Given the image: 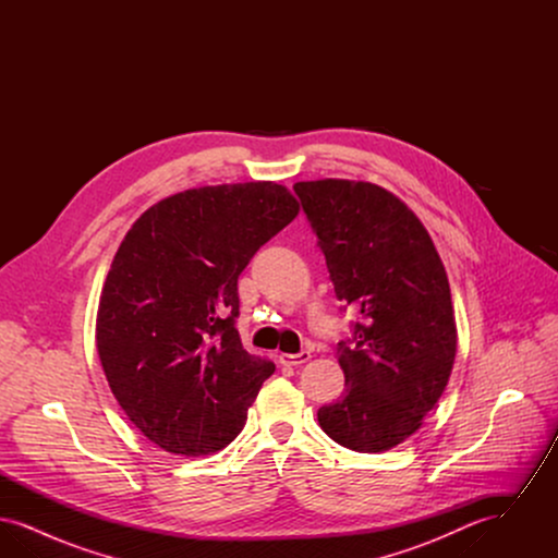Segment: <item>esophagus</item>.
<instances>
[{"label": "esophagus", "mask_w": 558, "mask_h": 558, "mask_svg": "<svg viewBox=\"0 0 558 558\" xmlns=\"http://www.w3.org/2000/svg\"><path fill=\"white\" fill-rule=\"evenodd\" d=\"M312 353L310 351H301V353H280V362L284 366H301L305 362H310Z\"/></svg>", "instance_id": "1"}]
</instances>
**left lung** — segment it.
Masks as SVG:
<instances>
[{"label":"left lung","instance_id":"8db88e82","mask_svg":"<svg viewBox=\"0 0 558 558\" xmlns=\"http://www.w3.org/2000/svg\"><path fill=\"white\" fill-rule=\"evenodd\" d=\"M294 192L337 299L362 314L337 349L345 396L319 408V426L349 450H391L450 380L458 332L446 267L421 219L385 187L328 178Z\"/></svg>","mask_w":558,"mask_h":558}]
</instances>
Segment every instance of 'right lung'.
I'll return each instance as SVG.
<instances>
[{
	"label": "right lung",
	"mask_w": 558,
	"mask_h": 558,
	"mask_svg": "<svg viewBox=\"0 0 558 558\" xmlns=\"http://www.w3.org/2000/svg\"><path fill=\"white\" fill-rule=\"evenodd\" d=\"M299 215L276 182L171 194L133 221L108 269L96 347L112 396L160 450L226 448L276 366L240 343L239 276Z\"/></svg>",
	"instance_id": "add662e5"
}]
</instances>
